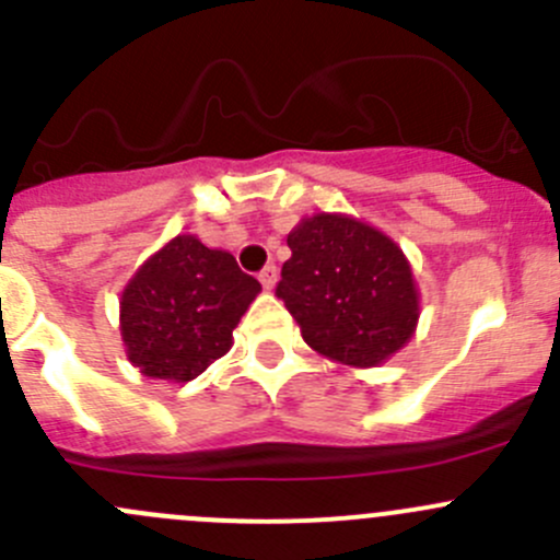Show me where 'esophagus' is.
Returning <instances> with one entry per match:
<instances>
[{"instance_id": "esophagus-1", "label": "esophagus", "mask_w": 560, "mask_h": 560, "mask_svg": "<svg viewBox=\"0 0 560 560\" xmlns=\"http://www.w3.org/2000/svg\"><path fill=\"white\" fill-rule=\"evenodd\" d=\"M259 281H262L265 290H273L276 281H279V270H276V265H265L262 273H259Z\"/></svg>"}]
</instances>
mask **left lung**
<instances>
[{
	"label": "left lung",
	"mask_w": 560,
	"mask_h": 560,
	"mask_svg": "<svg viewBox=\"0 0 560 560\" xmlns=\"http://www.w3.org/2000/svg\"><path fill=\"white\" fill-rule=\"evenodd\" d=\"M292 257L276 295L316 354L376 369L411 341L420 290L404 248L352 213L303 217L287 235Z\"/></svg>",
	"instance_id": "left-lung-1"
}]
</instances>
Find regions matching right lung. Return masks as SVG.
Returning a JSON list of instances; mask_svg holds the SVG:
<instances>
[{"instance_id": "1", "label": "right lung", "mask_w": 560, "mask_h": 560, "mask_svg": "<svg viewBox=\"0 0 560 560\" xmlns=\"http://www.w3.org/2000/svg\"><path fill=\"white\" fill-rule=\"evenodd\" d=\"M262 292L224 248L180 233L143 259L118 301L127 360L149 380L184 385L233 347L241 316Z\"/></svg>"}]
</instances>
